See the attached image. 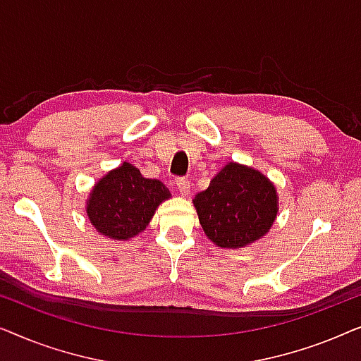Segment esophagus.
I'll return each instance as SVG.
<instances>
[{
    "label": "esophagus",
    "mask_w": 361,
    "mask_h": 361,
    "mask_svg": "<svg viewBox=\"0 0 361 361\" xmlns=\"http://www.w3.org/2000/svg\"><path fill=\"white\" fill-rule=\"evenodd\" d=\"M176 185L182 195H187L190 192V182L189 179H185V177H177Z\"/></svg>",
    "instance_id": "obj_1"
}]
</instances>
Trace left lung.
<instances>
[{
	"label": "left lung",
	"mask_w": 361,
	"mask_h": 361,
	"mask_svg": "<svg viewBox=\"0 0 361 361\" xmlns=\"http://www.w3.org/2000/svg\"><path fill=\"white\" fill-rule=\"evenodd\" d=\"M194 205L207 238L220 248H241L268 233L278 215V194L259 171L228 162Z\"/></svg>",
	"instance_id": "left-lung-1"
}]
</instances>
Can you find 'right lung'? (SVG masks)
<instances>
[{"label":"right lung","mask_w":361,"mask_h":361,"mask_svg":"<svg viewBox=\"0 0 361 361\" xmlns=\"http://www.w3.org/2000/svg\"><path fill=\"white\" fill-rule=\"evenodd\" d=\"M171 192L157 179H146L137 167L123 162L97 182L87 200V215L98 233L130 240L146 228Z\"/></svg>","instance_id":"1"}]
</instances>
